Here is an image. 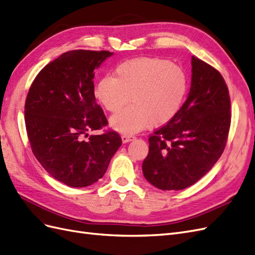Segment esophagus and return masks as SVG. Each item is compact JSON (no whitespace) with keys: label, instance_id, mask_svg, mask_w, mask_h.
Returning <instances> with one entry per match:
<instances>
[{"label":"esophagus","instance_id":"esophagus-1","mask_svg":"<svg viewBox=\"0 0 255 255\" xmlns=\"http://www.w3.org/2000/svg\"><path fill=\"white\" fill-rule=\"evenodd\" d=\"M121 138H122V141L123 142H128V141H132V140H134L135 139V135H128V134H123L122 136H121Z\"/></svg>","mask_w":255,"mask_h":255}]
</instances>
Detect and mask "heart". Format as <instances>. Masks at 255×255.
I'll list each match as a JSON object with an SVG mask.
<instances>
[{"instance_id":"1","label":"heart","mask_w":255,"mask_h":255,"mask_svg":"<svg viewBox=\"0 0 255 255\" xmlns=\"http://www.w3.org/2000/svg\"><path fill=\"white\" fill-rule=\"evenodd\" d=\"M188 89L184 69L157 57H138L119 64L114 76L105 75L95 86V96L106 111L116 113L111 127L134 134L148 127H161L180 112Z\"/></svg>"}]
</instances>
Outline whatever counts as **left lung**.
<instances>
[{
    "instance_id": "left-lung-1",
    "label": "left lung",
    "mask_w": 255,
    "mask_h": 255,
    "mask_svg": "<svg viewBox=\"0 0 255 255\" xmlns=\"http://www.w3.org/2000/svg\"><path fill=\"white\" fill-rule=\"evenodd\" d=\"M191 87L175 117L149 137L142 163L145 180L163 190H181L211 170L225 151L231 100L222 75L191 57Z\"/></svg>"
}]
</instances>
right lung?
Instances as JSON below:
<instances>
[{"instance_id": "obj_1", "label": "right lung", "mask_w": 255, "mask_h": 255, "mask_svg": "<svg viewBox=\"0 0 255 255\" xmlns=\"http://www.w3.org/2000/svg\"><path fill=\"white\" fill-rule=\"evenodd\" d=\"M110 51H69L37 74L24 106L35 157L54 179L86 187L104 175L122 143L115 130L90 135L109 125L95 97V70ZM84 136H89L87 141Z\"/></svg>"}]
</instances>
